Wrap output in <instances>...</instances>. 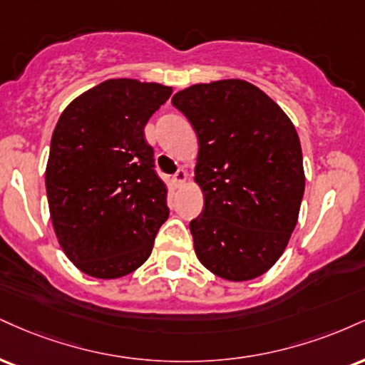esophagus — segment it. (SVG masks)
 <instances>
[{
  "mask_svg": "<svg viewBox=\"0 0 365 365\" xmlns=\"http://www.w3.org/2000/svg\"><path fill=\"white\" fill-rule=\"evenodd\" d=\"M185 178H187V171L183 170V168H178V170H177V173L173 175V182H175V185H182V183L185 182Z\"/></svg>",
  "mask_w": 365,
  "mask_h": 365,
  "instance_id": "1",
  "label": "esophagus"
}]
</instances>
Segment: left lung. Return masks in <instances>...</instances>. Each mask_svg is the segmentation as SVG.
<instances>
[{
	"mask_svg": "<svg viewBox=\"0 0 365 365\" xmlns=\"http://www.w3.org/2000/svg\"><path fill=\"white\" fill-rule=\"evenodd\" d=\"M171 103L199 139L195 180L204 207L190 221L197 258L236 282L265 274L287 247L304 195L292 122L243 80L194 85Z\"/></svg>",
	"mask_w": 365,
	"mask_h": 365,
	"instance_id": "left-lung-1",
	"label": "left lung"
}]
</instances>
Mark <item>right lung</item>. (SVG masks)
Masks as SVG:
<instances>
[{"label": "right lung", "instance_id": "obj_1", "mask_svg": "<svg viewBox=\"0 0 365 365\" xmlns=\"http://www.w3.org/2000/svg\"><path fill=\"white\" fill-rule=\"evenodd\" d=\"M170 95L158 83L107 80L57 120L46 170L51 219L61 248L91 277L117 279L143 265L168 219L144 127Z\"/></svg>", "mask_w": 365, "mask_h": 365}]
</instances>
